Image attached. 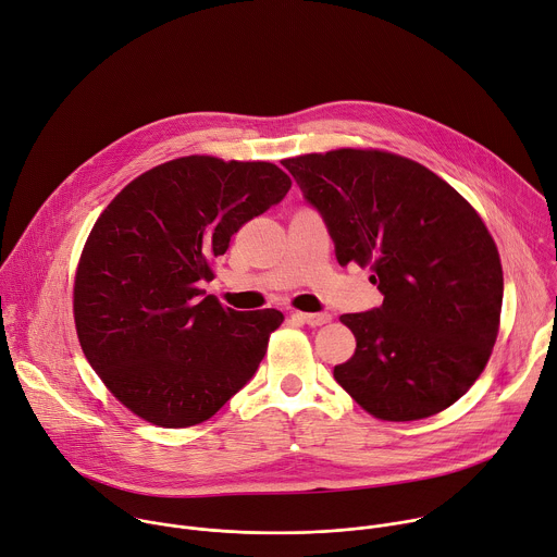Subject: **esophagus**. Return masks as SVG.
Segmentation results:
<instances>
[{
    "label": "esophagus",
    "mask_w": 557,
    "mask_h": 557,
    "mask_svg": "<svg viewBox=\"0 0 557 557\" xmlns=\"http://www.w3.org/2000/svg\"><path fill=\"white\" fill-rule=\"evenodd\" d=\"M294 319L302 321L305 325H310V327H319V325H325V323H330V321H332V317H330L327 312H321V314H305V312H296V314H294Z\"/></svg>",
    "instance_id": "1"
}]
</instances>
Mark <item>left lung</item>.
Instances as JSON below:
<instances>
[{"instance_id": "1", "label": "left lung", "mask_w": 557, "mask_h": 557, "mask_svg": "<svg viewBox=\"0 0 557 557\" xmlns=\"http://www.w3.org/2000/svg\"><path fill=\"white\" fill-rule=\"evenodd\" d=\"M323 214L341 265L372 270V312L343 314L354 356L336 383L379 420H422L478 381L496 345L503 263L473 206L407 157L338 148L281 161Z\"/></svg>"}]
</instances>
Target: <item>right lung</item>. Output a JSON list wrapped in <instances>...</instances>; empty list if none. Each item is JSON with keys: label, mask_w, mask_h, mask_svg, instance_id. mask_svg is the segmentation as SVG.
Here are the masks:
<instances>
[{"label": "right lung", "mask_w": 557, "mask_h": 557, "mask_svg": "<svg viewBox=\"0 0 557 557\" xmlns=\"http://www.w3.org/2000/svg\"><path fill=\"white\" fill-rule=\"evenodd\" d=\"M289 188L270 161L190 154L139 174L99 214L75 272V330L135 416L195 426L255 376L283 314L236 312L201 285L232 234Z\"/></svg>", "instance_id": "1"}]
</instances>
